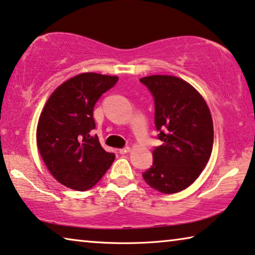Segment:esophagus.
Masks as SVG:
<instances>
[{
    "mask_svg": "<svg viewBox=\"0 0 255 255\" xmlns=\"http://www.w3.org/2000/svg\"><path fill=\"white\" fill-rule=\"evenodd\" d=\"M131 150L130 147H124V148H121L120 149V154H127Z\"/></svg>",
    "mask_w": 255,
    "mask_h": 255,
    "instance_id": "esophagus-1",
    "label": "esophagus"
}]
</instances>
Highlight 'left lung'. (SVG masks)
<instances>
[{
    "instance_id": "left-lung-1",
    "label": "left lung",
    "mask_w": 255,
    "mask_h": 255,
    "mask_svg": "<svg viewBox=\"0 0 255 255\" xmlns=\"http://www.w3.org/2000/svg\"><path fill=\"white\" fill-rule=\"evenodd\" d=\"M140 82L154 97L155 125L162 141L142 178L161 193H177L194 183L208 163L214 142L212 115L202 95L182 78L154 75Z\"/></svg>"
}]
</instances>
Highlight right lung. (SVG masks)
I'll return each instance as SVG.
<instances>
[{"label":"right lung","instance_id":"right-lung-1","mask_svg":"<svg viewBox=\"0 0 255 255\" xmlns=\"http://www.w3.org/2000/svg\"><path fill=\"white\" fill-rule=\"evenodd\" d=\"M117 80V76L95 72L77 75L51 93L40 114L38 150L51 176L69 189L90 190L115 160L91 131L95 103Z\"/></svg>","mask_w":255,"mask_h":255}]
</instances>
